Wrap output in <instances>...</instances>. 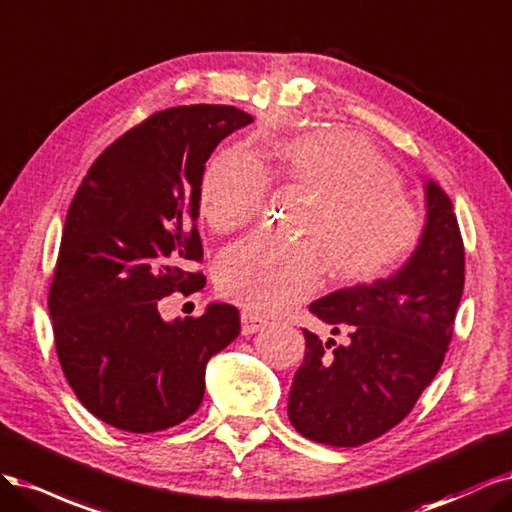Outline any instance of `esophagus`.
<instances>
[{"label": "esophagus", "mask_w": 512, "mask_h": 512, "mask_svg": "<svg viewBox=\"0 0 512 512\" xmlns=\"http://www.w3.org/2000/svg\"><path fill=\"white\" fill-rule=\"evenodd\" d=\"M242 336H251L255 332H261V329L268 327V321L261 319L257 315H253V312H242Z\"/></svg>", "instance_id": "obj_1"}]
</instances>
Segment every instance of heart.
Returning a JSON list of instances; mask_svg holds the SVG:
<instances>
[{"mask_svg": "<svg viewBox=\"0 0 512 512\" xmlns=\"http://www.w3.org/2000/svg\"><path fill=\"white\" fill-rule=\"evenodd\" d=\"M268 172L315 195L302 236L280 244L249 238L227 249L217 266L219 289L255 312H278L315 291L325 266L340 283H372L415 253L421 212L400 191L398 176L357 134L325 129L278 144ZM268 176L255 157L227 151L202 176L200 210L214 232H232L257 217Z\"/></svg>", "mask_w": 512, "mask_h": 512, "instance_id": "heart-1", "label": "heart"}]
</instances>
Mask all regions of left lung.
<instances>
[{
	"label": "left lung",
	"instance_id": "8db88e82",
	"mask_svg": "<svg viewBox=\"0 0 512 512\" xmlns=\"http://www.w3.org/2000/svg\"><path fill=\"white\" fill-rule=\"evenodd\" d=\"M423 191V236L404 266L310 304L332 334L344 327L349 340L321 342L304 329L287 415L308 440L359 447L383 436L412 410L449 351L464 293V242L449 195L432 178Z\"/></svg>",
	"mask_w": 512,
	"mask_h": 512
}]
</instances>
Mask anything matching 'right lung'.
Returning a JSON list of instances; mask_svg holds the SVG:
<instances>
[{"label": "right lung", "instance_id": "1", "mask_svg": "<svg viewBox=\"0 0 512 512\" xmlns=\"http://www.w3.org/2000/svg\"><path fill=\"white\" fill-rule=\"evenodd\" d=\"M253 123L234 106L161 110L95 159L65 217L48 293L65 378L91 415L151 434L200 408L206 364L240 334L232 304L163 321L159 300L202 289L197 217L206 161Z\"/></svg>", "mask_w": 512, "mask_h": 512}]
</instances>
